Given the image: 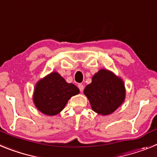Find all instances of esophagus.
Here are the masks:
<instances>
[{"label":"esophagus","instance_id":"1","mask_svg":"<svg viewBox=\"0 0 157 157\" xmlns=\"http://www.w3.org/2000/svg\"><path fill=\"white\" fill-rule=\"evenodd\" d=\"M78 89H79V90L81 91V92H82L83 90H84V86H83V84L80 83V84L78 85Z\"/></svg>","mask_w":157,"mask_h":157}]
</instances>
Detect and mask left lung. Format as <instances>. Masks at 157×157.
Segmentation results:
<instances>
[{"label":"left lung","instance_id":"left-lung-1","mask_svg":"<svg viewBox=\"0 0 157 157\" xmlns=\"http://www.w3.org/2000/svg\"><path fill=\"white\" fill-rule=\"evenodd\" d=\"M92 109L102 116L113 112L125 100V86L120 78L112 71L101 69L92 78V82L84 89Z\"/></svg>","mask_w":157,"mask_h":157}]
</instances>
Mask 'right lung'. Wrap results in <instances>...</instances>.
I'll return each instance as SVG.
<instances>
[{
    "label": "right lung",
    "mask_w": 157,
    "mask_h": 157,
    "mask_svg": "<svg viewBox=\"0 0 157 157\" xmlns=\"http://www.w3.org/2000/svg\"><path fill=\"white\" fill-rule=\"evenodd\" d=\"M79 94V90L72 83H67L57 72H52L39 80L34 88L33 100L40 112L55 116L64 109L72 96Z\"/></svg>",
    "instance_id": "add662e5"
}]
</instances>
